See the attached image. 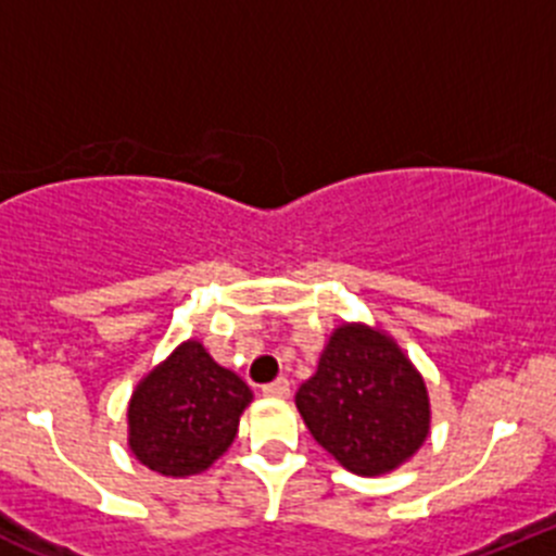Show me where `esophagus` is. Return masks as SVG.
<instances>
[{"label": "esophagus", "mask_w": 556, "mask_h": 556, "mask_svg": "<svg viewBox=\"0 0 556 556\" xmlns=\"http://www.w3.org/2000/svg\"><path fill=\"white\" fill-rule=\"evenodd\" d=\"M263 396H271V399L290 396V382L285 380V377H277L274 382H266V386H263Z\"/></svg>", "instance_id": "1"}]
</instances>
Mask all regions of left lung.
<instances>
[{"label":"left lung","mask_w":556,"mask_h":556,"mask_svg":"<svg viewBox=\"0 0 556 556\" xmlns=\"http://www.w3.org/2000/svg\"><path fill=\"white\" fill-rule=\"evenodd\" d=\"M295 407L312 438L355 476H380L407 462L429 434L421 375L386 333L342 326Z\"/></svg>","instance_id":"left-lung-1"}]
</instances>
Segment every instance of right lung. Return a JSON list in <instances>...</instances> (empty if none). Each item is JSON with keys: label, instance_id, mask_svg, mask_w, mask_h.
Here are the masks:
<instances>
[{"label": "right lung", "instance_id": "1", "mask_svg": "<svg viewBox=\"0 0 556 556\" xmlns=\"http://www.w3.org/2000/svg\"><path fill=\"white\" fill-rule=\"evenodd\" d=\"M250 402V386L190 339L135 388L129 448L160 476H195L230 448Z\"/></svg>", "mask_w": 556, "mask_h": 556}]
</instances>
